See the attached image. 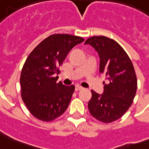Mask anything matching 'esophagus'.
I'll use <instances>...</instances> for the list:
<instances>
[{"instance_id":"esophagus-1","label":"esophagus","mask_w":149,"mask_h":149,"mask_svg":"<svg viewBox=\"0 0 149 149\" xmlns=\"http://www.w3.org/2000/svg\"><path fill=\"white\" fill-rule=\"evenodd\" d=\"M83 89H84V87H82V86H79V85H77L76 87H75V90H76V91H81Z\"/></svg>"}]
</instances>
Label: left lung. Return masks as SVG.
Here are the masks:
<instances>
[{
    "label": "left lung",
    "mask_w": 149,
    "mask_h": 149,
    "mask_svg": "<svg viewBox=\"0 0 149 149\" xmlns=\"http://www.w3.org/2000/svg\"><path fill=\"white\" fill-rule=\"evenodd\" d=\"M85 44L98 52L100 73L107 79L102 94L91 91L90 113L97 120L111 123L121 118L132 105L137 91V78L132 61L123 48L105 36L89 38Z\"/></svg>",
    "instance_id": "8db88e82"
}]
</instances>
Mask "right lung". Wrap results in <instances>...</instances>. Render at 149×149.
Listing matches in <instances>:
<instances>
[{"label":"right lung","instance_id":"add662e5","mask_svg":"<svg viewBox=\"0 0 149 149\" xmlns=\"http://www.w3.org/2000/svg\"><path fill=\"white\" fill-rule=\"evenodd\" d=\"M84 39L68 34H55L41 42L28 56L20 84L23 101L34 117L53 120L65 111L75 86L56 83L58 66L69 52Z\"/></svg>","mask_w":149,"mask_h":149}]
</instances>
